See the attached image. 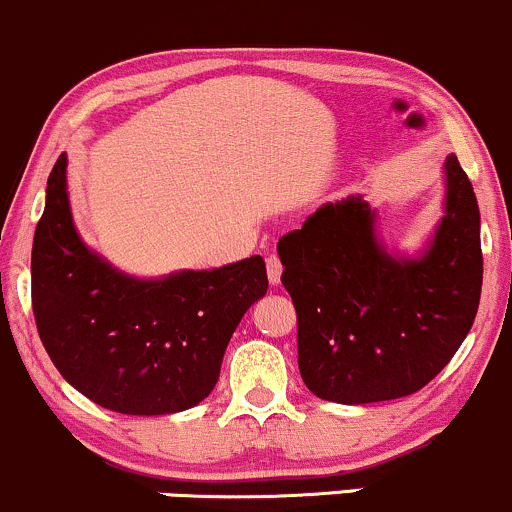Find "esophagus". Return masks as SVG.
Returning <instances> with one entry per match:
<instances>
[{
    "label": "esophagus",
    "instance_id": "obj_1",
    "mask_svg": "<svg viewBox=\"0 0 512 512\" xmlns=\"http://www.w3.org/2000/svg\"><path fill=\"white\" fill-rule=\"evenodd\" d=\"M266 271H268V280H271V285H278L280 283V275H283V263H280L278 256H271L266 261Z\"/></svg>",
    "mask_w": 512,
    "mask_h": 512
}]
</instances>
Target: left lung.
Returning a JSON list of instances; mask_svg holds the SVG:
<instances>
[{
  "instance_id": "1",
  "label": "left lung",
  "mask_w": 512,
  "mask_h": 512,
  "mask_svg": "<svg viewBox=\"0 0 512 512\" xmlns=\"http://www.w3.org/2000/svg\"><path fill=\"white\" fill-rule=\"evenodd\" d=\"M479 205L455 154L445 159V215L416 258L392 256L363 198L326 203L278 241L297 312L307 389L372 404L423 389L452 360L479 309Z\"/></svg>"
}]
</instances>
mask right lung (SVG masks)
Segmentation results:
<instances>
[{
  "label": "right lung",
  "mask_w": 512,
  "mask_h": 512,
  "mask_svg": "<svg viewBox=\"0 0 512 512\" xmlns=\"http://www.w3.org/2000/svg\"><path fill=\"white\" fill-rule=\"evenodd\" d=\"M266 290L261 256L157 280L113 268L77 234L60 154L33 237L31 300L50 360L86 399L128 416L200 404L234 329Z\"/></svg>",
  "instance_id": "right-lung-1"
}]
</instances>
